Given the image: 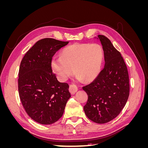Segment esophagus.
<instances>
[{
  "instance_id": "obj_1",
  "label": "esophagus",
  "mask_w": 148,
  "mask_h": 148,
  "mask_svg": "<svg viewBox=\"0 0 148 148\" xmlns=\"http://www.w3.org/2000/svg\"><path fill=\"white\" fill-rule=\"evenodd\" d=\"M69 91H70V92L71 94H72V95H73V94H75L76 92L78 91V88L77 87V86H76V85L71 84L70 85Z\"/></svg>"
}]
</instances>
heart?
Here are the masks:
<instances>
[{"label":"heart","instance_id":"b5f03b06","mask_svg":"<svg viewBox=\"0 0 148 148\" xmlns=\"http://www.w3.org/2000/svg\"><path fill=\"white\" fill-rule=\"evenodd\" d=\"M104 52L99 44H75L64 49L61 56L53 57L51 66L57 78L64 82L73 74L79 79L92 81L101 72Z\"/></svg>","mask_w":148,"mask_h":148}]
</instances>
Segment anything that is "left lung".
Masks as SVG:
<instances>
[{"label":"left lung","mask_w":148,"mask_h":148,"mask_svg":"<svg viewBox=\"0 0 148 148\" xmlns=\"http://www.w3.org/2000/svg\"><path fill=\"white\" fill-rule=\"evenodd\" d=\"M104 51L105 65L97 77L83 86L88 99L83 107L87 117L97 123H106L120 113L130 92L129 76L121 53L110 40L98 35Z\"/></svg>","instance_id":"1"}]
</instances>
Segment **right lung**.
<instances>
[{
    "mask_svg": "<svg viewBox=\"0 0 148 148\" xmlns=\"http://www.w3.org/2000/svg\"><path fill=\"white\" fill-rule=\"evenodd\" d=\"M52 38L36 42L22 59L18 73V92L26 112L42 125L56 122L71 97L69 86L58 81L52 72V57L68 44Z\"/></svg>",
    "mask_w": 148,
    "mask_h": 148,
    "instance_id": "obj_1",
    "label": "right lung"
}]
</instances>
